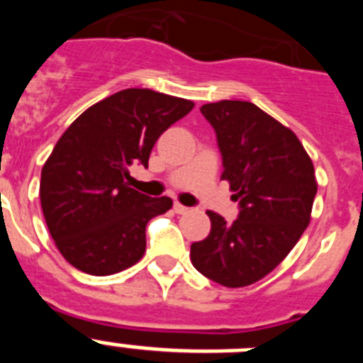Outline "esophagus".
I'll return each instance as SVG.
<instances>
[{"instance_id": "1", "label": "esophagus", "mask_w": 363, "mask_h": 363, "mask_svg": "<svg viewBox=\"0 0 363 363\" xmlns=\"http://www.w3.org/2000/svg\"><path fill=\"white\" fill-rule=\"evenodd\" d=\"M174 213L176 214H187L189 213V207H185V205H182V203H178V201H176V203H174Z\"/></svg>"}]
</instances>
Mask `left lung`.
<instances>
[{
  "label": "left lung",
  "instance_id": "1",
  "mask_svg": "<svg viewBox=\"0 0 363 363\" xmlns=\"http://www.w3.org/2000/svg\"><path fill=\"white\" fill-rule=\"evenodd\" d=\"M200 111L216 130L221 179L240 214L227 223L207 211L211 233L192 243L191 262L216 284L245 287L277 269L309 225L314 165L296 134L251 101L221 99Z\"/></svg>",
  "mask_w": 363,
  "mask_h": 363
}]
</instances>
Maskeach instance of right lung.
Returning <instances> with one entry per match:
<instances>
[{"label":"right lung","mask_w":363,"mask_h":363,"mask_svg":"<svg viewBox=\"0 0 363 363\" xmlns=\"http://www.w3.org/2000/svg\"><path fill=\"white\" fill-rule=\"evenodd\" d=\"M192 107L191 99L125 89L86 108L57 140L41 169L40 200L70 265L108 277L142 259L147 223L172 200L130 189V167L149 165L156 140Z\"/></svg>","instance_id":"add662e5"}]
</instances>
